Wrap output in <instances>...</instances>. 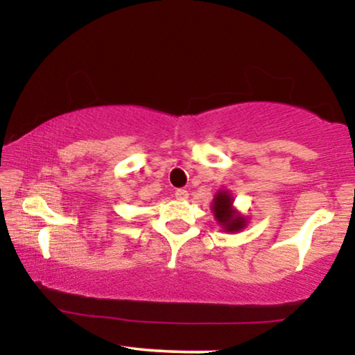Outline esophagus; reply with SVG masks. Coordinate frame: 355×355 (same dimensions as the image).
<instances>
[{"label": "esophagus", "mask_w": 355, "mask_h": 355, "mask_svg": "<svg viewBox=\"0 0 355 355\" xmlns=\"http://www.w3.org/2000/svg\"><path fill=\"white\" fill-rule=\"evenodd\" d=\"M174 197H176L178 200H186L189 197V192L186 189H176V191H174Z\"/></svg>", "instance_id": "1"}]
</instances>
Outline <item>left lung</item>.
Listing matches in <instances>:
<instances>
[{"label":"left lung","mask_w":355,"mask_h":355,"mask_svg":"<svg viewBox=\"0 0 355 355\" xmlns=\"http://www.w3.org/2000/svg\"><path fill=\"white\" fill-rule=\"evenodd\" d=\"M232 198L226 191L216 193L215 202H213V213H215V218L218 223L225 227L226 231L236 232L244 227V218L236 215V211L231 208Z\"/></svg>","instance_id":"8db88e82"}]
</instances>
